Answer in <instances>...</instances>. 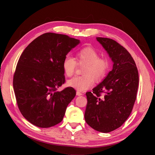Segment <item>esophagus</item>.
I'll use <instances>...</instances> for the list:
<instances>
[{
  "label": "esophagus",
  "mask_w": 155,
  "mask_h": 155,
  "mask_svg": "<svg viewBox=\"0 0 155 155\" xmlns=\"http://www.w3.org/2000/svg\"><path fill=\"white\" fill-rule=\"evenodd\" d=\"M82 93H81V92H80V91H77V96H81V95H82Z\"/></svg>",
  "instance_id": "34e87169"
}]
</instances>
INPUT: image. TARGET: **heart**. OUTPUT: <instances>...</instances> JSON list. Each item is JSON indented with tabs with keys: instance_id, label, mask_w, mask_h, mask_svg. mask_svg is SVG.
I'll return each mask as SVG.
<instances>
[{
	"instance_id": "b5f03b06",
	"label": "heart",
	"mask_w": 155,
	"mask_h": 155,
	"mask_svg": "<svg viewBox=\"0 0 155 155\" xmlns=\"http://www.w3.org/2000/svg\"><path fill=\"white\" fill-rule=\"evenodd\" d=\"M77 65H85L82 69V76L75 77L68 81V85L80 91L92 87L94 78L100 81L108 72L111 61L107 57H100V52L91 46H85L78 50L75 59L70 55L64 57L62 67L65 74L68 77L75 73Z\"/></svg>"
}]
</instances>
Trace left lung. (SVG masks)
<instances>
[{
	"instance_id": "8db88e82",
	"label": "left lung",
	"mask_w": 155,
	"mask_h": 155,
	"mask_svg": "<svg viewBox=\"0 0 155 155\" xmlns=\"http://www.w3.org/2000/svg\"><path fill=\"white\" fill-rule=\"evenodd\" d=\"M96 40L114 66L103 82L86 93L85 120L94 130L109 133L121 127L131 114L137 97L138 70L130 54L116 41L100 37Z\"/></svg>"
}]
</instances>
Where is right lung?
<instances>
[{
  "instance_id": "1",
  "label": "right lung",
  "mask_w": 155,
  "mask_h": 155,
  "mask_svg": "<svg viewBox=\"0 0 155 155\" xmlns=\"http://www.w3.org/2000/svg\"><path fill=\"white\" fill-rule=\"evenodd\" d=\"M79 42L66 35L46 33L20 55L13 86L18 109L32 124L48 128L62 121L68 104L76 96L72 87L57 91L65 82L62 62Z\"/></svg>"
}]
</instances>
